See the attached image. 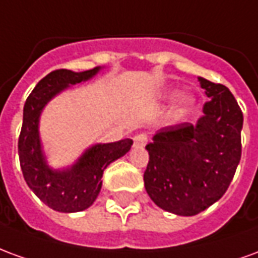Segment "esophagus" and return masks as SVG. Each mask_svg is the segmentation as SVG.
<instances>
[{
    "label": "esophagus",
    "mask_w": 258,
    "mask_h": 258,
    "mask_svg": "<svg viewBox=\"0 0 258 258\" xmlns=\"http://www.w3.org/2000/svg\"><path fill=\"white\" fill-rule=\"evenodd\" d=\"M146 142H148L146 134H137L134 137V146H137V148H144Z\"/></svg>",
    "instance_id": "34e87169"
}]
</instances>
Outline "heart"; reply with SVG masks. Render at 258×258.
Instances as JSON below:
<instances>
[{
	"label": "heart",
	"mask_w": 258,
	"mask_h": 258,
	"mask_svg": "<svg viewBox=\"0 0 258 258\" xmlns=\"http://www.w3.org/2000/svg\"><path fill=\"white\" fill-rule=\"evenodd\" d=\"M175 95V92L174 91H168V92H164V95L162 96L164 101H167L170 98H173ZM195 106V98L194 95H190V94H181L177 98V101L174 102L173 105V114L174 117L181 118L185 117L186 114H189L190 110L194 109Z\"/></svg>",
	"instance_id": "1"
}]
</instances>
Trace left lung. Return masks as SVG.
I'll list each match as a JSON object with an SVG mask.
<instances>
[{
	"instance_id": "left-lung-1",
	"label": "left lung",
	"mask_w": 258,
	"mask_h": 258,
	"mask_svg": "<svg viewBox=\"0 0 258 258\" xmlns=\"http://www.w3.org/2000/svg\"><path fill=\"white\" fill-rule=\"evenodd\" d=\"M210 101L192 123L159 130L146 145L145 189L160 209L196 216L227 192L240 155L243 113L225 85L199 77Z\"/></svg>"
}]
</instances>
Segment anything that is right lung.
<instances>
[{"label":"right lung","mask_w":258,"mask_h":258,"mask_svg":"<svg viewBox=\"0 0 258 258\" xmlns=\"http://www.w3.org/2000/svg\"><path fill=\"white\" fill-rule=\"evenodd\" d=\"M99 70L101 68H94L80 73L68 69L53 70L38 81L23 107V124L18 142L22 173L26 184L38 199L60 213L88 209L101 192V178L105 168L124 156L133 145L130 138L110 144H96L88 148L72 167L52 170L47 164L38 133L42 109L60 91L90 80Z\"/></svg>","instance_id":"1"}]
</instances>
